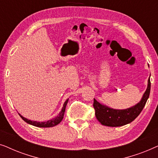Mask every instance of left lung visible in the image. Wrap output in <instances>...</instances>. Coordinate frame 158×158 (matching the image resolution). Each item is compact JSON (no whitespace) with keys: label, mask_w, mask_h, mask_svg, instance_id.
Returning a JSON list of instances; mask_svg holds the SVG:
<instances>
[{"label":"left lung","mask_w":158,"mask_h":158,"mask_svg":"<svg viewBox=\"0 0 158 158\" xmlns=\"http://www.w3.org/2000/svg\"><path fill=\"white\" fill-rule=\"evenodd\" d=\"M150 87L151 83L149 78L148 88L142 100L134 106L124 110L111 109L104 105H101L94 98V108L96 118L101 124L107 127H121L131 122L139 116L145 106L150 96Z\"/></svg>","instance_id":"1"}]
</instances>
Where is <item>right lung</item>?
<instances>
[{"mask_svg": "<svg viewBox=\"0 0 158 158\" xmlns=\"http://www.w3.org/2000/svg\"><path fill=\"white\" fill-rule=\"evenodd\" d=\"M68 100H66L65 102H64V105H63V107H62V111H60V113L58 114L57 116H56V117L54 118H52L51 120L47 121V122H35V121H31V120L27 119V118H26L24 117H23V116H21L20 114H19V115H20L21 118H22L23 121H25V122L28 123V124L33 125V126L38 127H55V126H56V125H57L58 124H60V122H61V121L62 120V118H63L64 111H65L66 105H67V103H68Z\"/></svg>", "mask_w": 158, "mask_h": 158, "instance_id": "add662e5", "label": "right lung"}]
</instances>
